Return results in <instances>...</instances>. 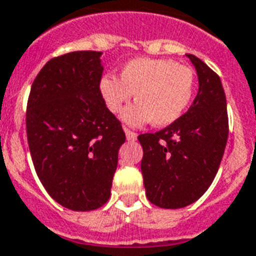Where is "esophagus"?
<instances>
[{
    "label": "esophagus",
    "mask_w": 256,
    "mask_h": 256,
    "mask_svg": "<svg viewBox=\"0 0 256 256\" xmlns=\"http://www.w3.org/2000/svg\"><path fill=\"white\" fill-rule=\"evenodd\" d=\"M124 132H126V140H130V142H135V140L138 139V134H136V132H134V130H128V128H126V126H124Z\"/></svg>",
    "instance_id": "1"
}]
</instances>
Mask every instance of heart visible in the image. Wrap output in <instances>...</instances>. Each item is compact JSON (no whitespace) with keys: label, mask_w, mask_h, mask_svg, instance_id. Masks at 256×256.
<instances>
[{"label":"heart","mask_w":256,"mask_h":256,"mask_svg":"<svg viewBox=\"0 0 256 256\" xmlns=\"http://www.w3.org/2000/svg\"><path fill=\"white\" fill-rule=\"evenodd\" d=\"M100 92L112 113L121 112L135 93L138 102L122 113L124 121L130 126L148 121L155 126H170L192 102L194 72L170 59L135 58L122 66L120 76H104Z\"/></svg>","instance_id":"heart-1"}]
</instances>
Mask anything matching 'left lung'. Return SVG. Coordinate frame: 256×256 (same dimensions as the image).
I'll return each mask as SVG.
<instances>
[{"mask_svg": "<svg viewBox=\"0 0 256 256\" xmlns=\"http://www.w3.org/2000/svg\"><path fill=\"white\" fill-rule=\"evenodd\" d=\"M198 76V93L189 110L155 134L138 136L143 147L146 196L159 208L188 206L212 185L228 139L226 93L220 76L186 54Z\"/></svg>", "mask_w": 256, "mask_h": 256, "instance_id": "left-lung-1", "label": "left lung"}]
</instances>
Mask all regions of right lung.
Segmentation results:
<instances>
[{
  "mask_svg": "<svg viewBox=\"0 0 256 256\" xmlns=\"http://www.w3.org/2000/svg\"><path fill=\"white\" fill-rule=\"evenodd\" d=\"M101 52L74 51L48 60L26 105V138L36 174L62 206H102L126 142L121 122L105 105Z\"/></svg>",
  "mask_w": 256,
  "mask_h": 256,
  "instance_id": "add662e5",
  "label": "right lung"
}]
</instances>
